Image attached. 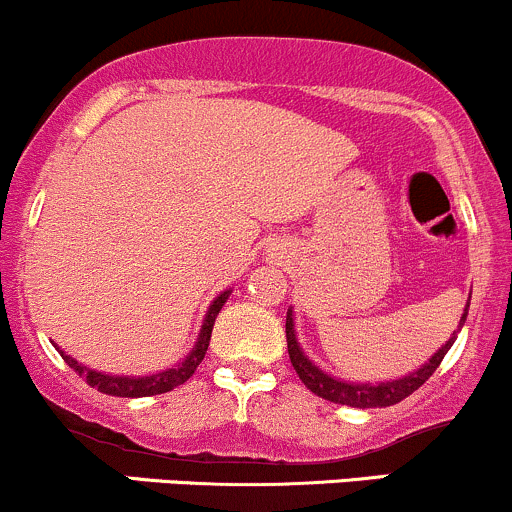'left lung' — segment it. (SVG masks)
I'll return each instance as SVG.
<instances>
[{
  "instance_id": "1",
  "label": "left lung",
  "mask_w": 512,
  "mask_h": 512,
  "mask_svg": "<svg viewBox=\"0 0 512 512\" xmlns=\"http://www.w3.org/2000/svg\"><path fill=\"white\" fill-rule=\"evenodd\" d=\"M471 300V295H469ZM466 315H469V302L464 307V315H461L459 327L456 332L449 337L447 344H442V349H437V354L432 356L427 364H422L417 371L408 373V376L393 378V381H378V383H356V381H342V378L332 376V373L322 371L310 356L302 351V346L298 342V332H295V315L293 307L288 310V317H285V337H288V354H290V364H293L295 371H298L300 381L305 383L307 388L312 390L320 398L329 400V403H339V405H349V408H388V405L400 403V400L408 398L410 393H415L427 378L437 371V366L442 364V359L447 356V351L452 349V344L456 342V334L461 332L464 327Z\"/></svg>"
}]
</instances>
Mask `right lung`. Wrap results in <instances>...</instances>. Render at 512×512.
I'll return each instance as SVG.
<instances>
[{"label": "right lung", "instance_id": "right-lung-1", "mask_svg": "<svg viewBox=\"0 0 512 512\" xmlns=\"http://www.w3.org/2000/svg\"><path fill=\"white\" fill-rule=\"evenodd\" d=\"M232 295V288L219 293L217 298L212 300V305L207 307V315L202 320L200 334H197V342L192 346V351L180 361L178 366L166 368V371H158V373H148V376H114V373H104L97 371V368H90L85 364H80L78 359H73L70 354H65L58 344H53L63 356V361L78 373L80 378H85L87 386L97 388L100 393L107 395H117V398H146V395H158V393H168V390L183 386L185 381L197 371V366L202 364L207 354V346H210V337H212V327L214 320H217L219 310L224 307V302L229 300Z\"/></svg>", "mask_w": 512, "mask_h": 512}]
</instances>
